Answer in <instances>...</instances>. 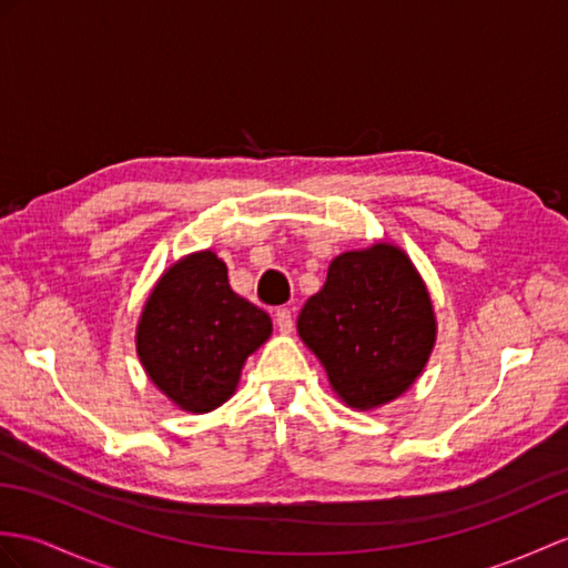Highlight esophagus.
I'll list each match as a JSON object with an SVG mask.
<instances>
[{
    "label": "esophagus",
    "mask_w": 568,
    "mask_h": 568,
    "mask_svg": "<svg viewBox=\"0 0 568 568\" xmlns=\"http://www.w3.org/2000/svg\"><path fill=\"white\" fill-rule=\"evenodd\" d=\"M274 323H276V327H280V332L288 335V332L294 329V315H292V311H288V308H276Z\"/></svg>",
    "instance_id": "obj_1"
}]
</instances>
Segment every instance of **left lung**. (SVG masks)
I'll return each instance as SVG.
<instances>
[{"label": "left lung", "mask_w": 568, "mask_h": 568, "mask_svg": "<svg viewBox=\"0 0 568 568\" xmlns=\"http://www.w3.org/2000/svg\"><path fill=\"white\" fill-rule=\"evenodd\" d=\"M298 335L344 403L371 409L417 381L434 349L436 321L409 257L376 243L329 262L325 286L301 308Z\"/></svg>", "instance_id": "left-lung-1"}]
</instances>
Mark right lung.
Masks as SVG:
<instances>
[{"label": "right lung", "instance_id": "add662e5", "mask_svg": "<svg viewBox=\"0 0 568 568\" xmlns=\"http://www.w3.org/2000/svg\"><path fill=\"white\" fill-rule=\"evenodd\" d=\"M270 332V315L233 294L226 265L206 251L161 276L136 327V352L178 407L212 412L236 390L245 358Z\"/></svg>", "mask_w": 568, "mask_h": 568}]
</instances>
